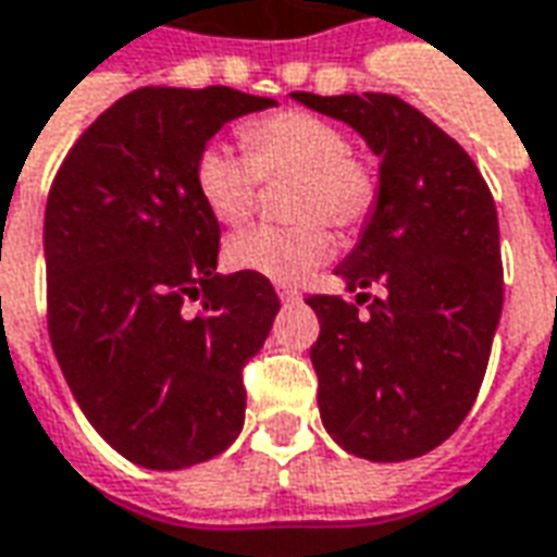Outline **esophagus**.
I'll use <instances>...</instances> for the list:
<instances>
[{"label": "esophagus", "mask_w": 557, "mask_h": 557, "mask_svg": "<svg viewBox=\"0 0 557 557\" xmlns=\"http://www.w3.org/2000/svg\"><path fill=\"white\" fill-rule=\"evenodd\" d=\"M277 295H280V301H283V305H295V301H301L298 289H292V286H280Z\"/></svg>", "instance_id": "1"}]
</instances>
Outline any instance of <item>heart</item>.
<instances>
[{
    "instance_id": "b5f03b06",
    "label": "heart",
    "mask_w": 557,
    "mask_h": 557,
    "mask_svg": "<svg viewBox=\"0 0 557 557\" xmlns=\"http://www.w3.org/2000/svg\"><path fill=\"white\" fill-rule=\"evenodd\" d=\"M247 157L225 144H208L196 157L193 181L216 223H247L259 181H292L286 213L298 223L259 225L232 238L225 259L271 283H298L334 250L329 228L356 232L380 201V174L368 159L349 153L346 132L310 111H280L252 120L240 132Z\"/></svg>"
}]
</instances>
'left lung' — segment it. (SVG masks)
I'll list each match as a JSON object with an SVG mask.
<instances>
[{
	"label": "left lung",
	"mask_w": 557,
	"mask_h": 557,
	"mask_svg": "<svg viewBox=\"0 0 557 557\" xmlns=\"http://www.w3.org/2000/svg\"><path fill=\"white\" fill-rule=\"evenodd\" d=\"M292 99L344 120L380 157L376 211L334 268L356 301L307 298L322 425L368 461L419 458L465 422L488 368L504 307L495 198L468 150L398 96Z\"/></svg>",
	"instance_id": "8db88e82"
}]
</instances>
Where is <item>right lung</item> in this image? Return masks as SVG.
<instances>
[{"label":"right lung","mask_w":557,"mask_h":557,"mask_svg":"<svg viewBox=\"0 0 557 557\" xmlns=\"http://www.w3.org/2000/svg\"><path fill=\"white\" fill-rule=\"evenodd\" d=\"M274 104L232 87L135 89L77 138L50 186V344L89 425L141 468L208 461L244 428V364L280 298L265 277L216 274L220 223L193 169L228 120Z\"/></svg>","instance_id":"1"}]
</instances>
